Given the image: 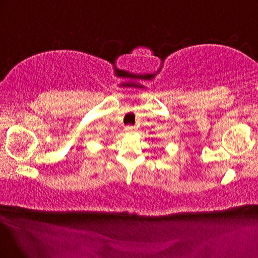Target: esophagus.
<instances>
[{
  "instance_id": "34e87169",
  "label": "esophagus",
  "mask_w": 258,
  "mask_h": 258,
  "mask_svg": "<svg viewBox=\"0 0 258 258\" xmlns=\"http://www.w3.org/2000/svg\"><path fill=\"white\" fill-rule=\"evenodd\" d=\"M124 130H125V133L133 134V133H135V132H136L137 128H136V126H134V125H126Z\"/></svg>"
}]
</instances>
